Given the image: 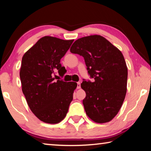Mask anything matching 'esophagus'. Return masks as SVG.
Listing matches in <instances>:
<instances>
[{"label":"esophagus","mask_w":151,"mask_h":151,"mask_svg":"<svg viewBox=\"0 0 151 151\" xmlns=\"http://www.w3.org/2000/svg\"><path fill=\"white\" fill-rule=\"evenodd\" d=\"M76 88H77L78 89L81 88V83H79V82H78V83H77V87H76Z\"/></svg>","instance_id":"1"}]
</instances>
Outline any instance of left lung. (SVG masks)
Segmentation results:
<instances>
[{
	"instance_id": "1",
	"label": "left lung",
	"mask_w": 151,
	"mask_h": 151,
	"mask_svg": "<svg viewBox=\"0 0 151 151\" xmlns=\"http://www.w3.org/2000/svg\"><path fill=\"white\" fill-rule=\"evenodd\" d=\"M70 50L83 57L88 75L94 79H83L81 85L86 93L83 101L86 114L97 123L111 121L127 93L128 69L122 52L100 35L78 39Z\"/></svg>"
}]
</instances>
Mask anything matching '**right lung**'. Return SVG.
Returning a JSON list of instances; mask_svg holds the SVG:
<instances>
[{
  "label": "right lung",
  "mask_w": 151,
  "mask_h": 151,
  "mask_svg": "<svg viewBox=\"0 0 151 151\" xmlns=\"http://www.w3.org/2000/svg\"><path fill=\"white\" fill-rule=\"evenodd\" d=\"M74 40L46 36L25 52L22 58L20 78L28 105L40 121L57 124L66 116L74 91L75 82L56 80L55 70L62 73L60 64Z\"/></svg>",
  "instance_id": "add662e5"
}]
</instances>
